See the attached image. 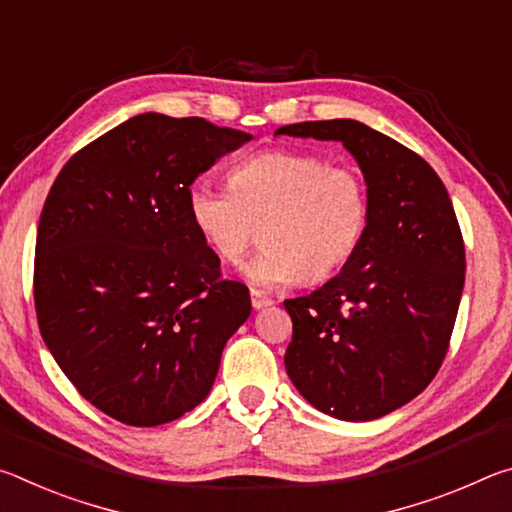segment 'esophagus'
<instances>
[{
    "label": "esophagus",
    "instance_id": "1",
    "mask_svg": "<svg viewBox=\"0 0 512 512\" xmlns=\"http://www.w3.org/2000/svg\"><path fill=\"white\" fill-rule=\"evenodd\" d=\"M250 302H253L255 309H264L268 305H273V300L268 298V296H264V293L257 291V289H250Z\"/></svg>",
    "mask_w": 512,
    "mask_h": 512
}]
</instances>
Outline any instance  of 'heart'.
Listing matches in <instances>:
<instances>
[{
    "mask_svg": "<svg viewBox=\"0 0 512 512\" xmlns=\"http://www.w3.org/2000/svg\"><path fill=\"white\" fill-rule=\"evenodd\" d=\"M187 210L203 241L225 262H237L262 230L264 246L244 262L255 287L273 289L305 277L325 280L348 262L368 223L361 173L332 167L300 151H264L230 171V187L198 180Z\"/></svg>",
    "mask_w": 512,
    "mask_h": 512,
    "instance_id": "b5f03b06",
    "label": "heart"
}]
</instances>
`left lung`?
<instances>
[{
    "label": "left lung",
    "mask_w": 512,
    "mask_h": 512,
    "mask_svg": "<svg viewBox=\"0 0 512 512\" xmlns=\"http://www.w3.org/2000/svg\"><path fill=\"white\" fill-rule=\"evenodd\" d=\"M275 135L341 142L366 180L357 250L323 287L284 300V368L314 409L377 420L420 395L447 354L465 284L452 198L418 153L361 121H302Z\"/></svg>",
    "instance_id": "1"
}]
</instances>
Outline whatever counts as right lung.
Returning a JSON list of instances; mask_svg holds the SVG:
<instances>
[{
  "instance_id": "1",
  "label": "right lung",
  "mask_w": 512,
  "mask_h": 512,
  "mask_svg": "<svg viewBox=\"0 0 512 512\" xmlns=\"http://www.w3.org/2000/svg\"><path fill=\"white\" fill-rule=\"evenodd\" d=\"M253 140L201 117L144 112L72 155L45 201L33 296L40 334L85 400L158 427L212 391L250 293L187 210L194 180Z\"/></svg>"
}]
</instances>
